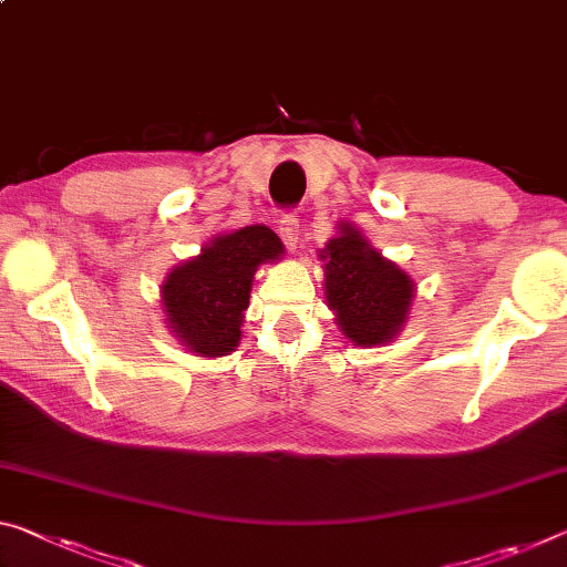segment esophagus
I'll return each instance as SVG.
<instances>
[{
	"mask_svg": "<svg viewBox=\"0 0 567 567\" xmlns=\"http://www.w3.org/2000/svg\"><path fill=\"white\" fill-rule=\"evenodd\" d=\"M280 237L287 245V249H295L298 247V239H300V219L298 214L290 212V214H282L280 217Z\"/></svg>",
	"mask_w": 567,
	"mask_h": 567,
	"instance_id": "34e87169",
	"label": "esophagus"
}]
</instances>
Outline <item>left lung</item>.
<instances>
[{"label": "left lung", "mask_w": 567, "mask_h": 567, "mask_svg": "<svg viewBox=\"0 0 567 567\" xmlns=\"http://www.w3.org/2000/svg\"><path fill=\"white\" fill-rule=\"evenodd\" d=\"M326 265V298L338 328L350 343L385 346L403 330L413 300V280L371 247L350 224H338V237L320 251Z\"/></svg>", "instance_id": "1"}]
</instances>
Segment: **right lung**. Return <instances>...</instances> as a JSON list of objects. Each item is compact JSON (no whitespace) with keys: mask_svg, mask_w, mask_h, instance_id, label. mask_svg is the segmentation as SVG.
I'll use <instances>...</instances> for the list:
<instances>
[{"mask_svg":"<svg viewBox=\"0 0 567 567\" xmlns=\"http://www.w3.org/2000/svg\"><path fill=\"white\" fill-rule=\"evenodd\" d=\"M280 257V237L262 224L214 237L161 285L171 332L202 358L229 355L239 346L257 267Z\"/></svg>","mask_w":567,"mask_h":567,"instance_id":"add662e5","label":"right lung"}]
</instances>
